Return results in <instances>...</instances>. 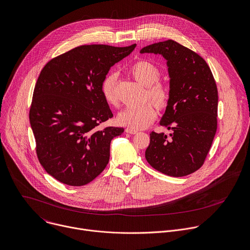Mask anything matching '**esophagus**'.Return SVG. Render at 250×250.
<instances>
[{"instance_id":"1","label":"esophagus","mask_w":250,"mask_h":250,"mask_svg":"<svg viewBox=\"0 0 250 250\" xmlns=\"http://www.w3.org/2000/svg\"><path fill=\"white\" fill-rule=\"evenodd\" d=\"M125 132L126 133H130V134H136L137 133V130H134V129H131V128H125Z\"/></svg>"}]
</instances>
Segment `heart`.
Instances as JSON below:
<instances>
[{"instance_id": "heart-1", "label": "heart", "mask_w": 250, "mask_h": 250, "mask_svg": "<svg viewBox=\"0 0 250 250\" xmlns=\"http://www.w3.org/2000/svg\"><path fill=\"white\" fill-rule=\"evenodd\" d=\"M130 73L146 86L144 100H150L159 110H164L169 104L170 92L167 85L159 81L161 70L149 61H138L130 67ZM117 72L108 73L101 83V93L104 100L111 106H118L117 93ZM157 117L156 109L151 103L139 107L125 108L117 118L120 125L131 129H143L149 126Z\"/></svg>"}]
</instances>
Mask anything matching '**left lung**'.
Returning <instances> with one entry per match:
<instances>
[{
	"instance_id": "1",
	"label": "left lung",
	"mask_w": 250,
	"mask_h": 250,
	"mask_svg": "<svg viewBox=\"0 0 250 250\" xmlns=\"http://www.w3.org/2000/svg\"><path fill=\"white\" fill-rule=\"evenodd\" d=\"M140 53L167 60L170 100L160 125L172 129L150 133L145 158L171 177H185L201 168L217 130L218 90L212 71L198 54L174 40L154 43Z\"/></svg>"
}]
</instances>
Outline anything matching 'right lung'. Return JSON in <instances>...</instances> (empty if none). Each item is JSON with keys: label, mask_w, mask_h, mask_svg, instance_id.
<instances>
[{"label": "right lung", "mask_w": 250, "mask_h": 250, "mask_svg": "<svg viewBox=\"0 0 250 250\" xmlns=\"http://www.w3.org/2000/svg\"><path fill=\"white\" fill-rule=\"evenodd\" d=\"M135 46H79L52 59L41 70L29 120L38 160L57 181L85 186L106 168L111 141L125 129L99 127L113 117L101 83Z\"/></svg>", "instance_id": "add662e5"}]
</instances>
